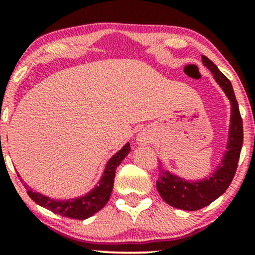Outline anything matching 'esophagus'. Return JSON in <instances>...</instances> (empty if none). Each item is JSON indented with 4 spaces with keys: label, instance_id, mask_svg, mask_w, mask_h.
Instances as JSON below:
<instances>
[{
    "label": "esophagus",
    "instance_id": "obj_1",
    "mask_svg": "<svg viewBox=\"0 0 255 255\" xmlns=\"http://www.w3.org/2000/svg\"><path fill=\"white\" fill-rule=\"evenodd\" d=\"M136 142L139 145H147L151 142V136L150 134H147L146 131H140L139 134L136 135Z\"/></svg>",
    "mask_w": 255,
    "mask_h": 255
}]
</instances>
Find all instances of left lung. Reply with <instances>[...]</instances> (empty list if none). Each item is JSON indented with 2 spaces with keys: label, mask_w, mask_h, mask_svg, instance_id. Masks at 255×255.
Returning <instances> with one entry per match:
<instances>
[{
  "label": "left lung",
  "mask_w": 255,
  "mask_h": 255,
  "mask_svg": "<svg viewBox=\"0 0 255 255\" xmlns=\"http://www.w3.org/2000/svg\"><path fill=\"white\" fill-rule=\"evenodd\" d=\"M203 64L212 73L230 102V124L228 129L227 146L221 162L210 172L209 177L186 180L169 169L159 165L160 178L157 181V191L166 204L183 211H197L221 197L227 191L235 175L240 152L244 142V126L240 115L239 104L233 86L215 63L206 56L201 57Z\"/></svg>",
  "instance_id": "1"
}]
</instances>
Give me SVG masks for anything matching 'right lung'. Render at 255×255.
I'll list each match as a JSON object with an SVG mask.
<instances>
[{"instance_id": "add662e5", "label": "right lung", "mask_w": 255, "mask_h": 255, "mask_svg": "<svg viewBox=\"0 0 255 255\" xmlns=\"http://www.w3.org/2000/svg\"><path fill=\"white\" fill-rule=\"evenodd\" d=\"M130 152L129 142H126L122 146L121 150H119L110 158L105 164L104 171L102 174L101 178L91 189L90 192L85 193L84 195L71 199H55L49 198L46 195L40 194V193L34 192L33 189L28 186L27 183L20 177L21 182L24 183L27 194L34 203L39 206L45 207L50 210L51 212L61 215L63 217L74 218V219H87L92 217L95 213H97L99 210H102L105 206V204L109 201L111 192L114 188V178H115L116 168L121 164L122 160Z\"/></svg>"}]
</instances>
